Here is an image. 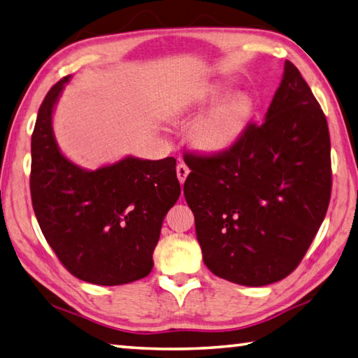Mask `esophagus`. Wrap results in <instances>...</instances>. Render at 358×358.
I'll list each match as a JSON object with an SVG mask.
<instances>
[{"label":"esophagus","mask_w":358,"mask_h":358,"mask_svg":"<svg viewBox=\"0 0 358 358\" xmlns=\"http://www.w3.org/2000/svg\"><path fill=\"white\" fill-rule=\"evenodd\" d=\"M176 173H178V179L180 184H184L190 170H188V166L184 164V162H180V164H178V166H176Z\"/></svg>","instance_id":"obj_1"}]
</instances>
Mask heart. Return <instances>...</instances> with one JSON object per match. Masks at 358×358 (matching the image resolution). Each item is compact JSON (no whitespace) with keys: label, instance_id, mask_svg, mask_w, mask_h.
Listing matches in <instances>:
<instances>
[{"label":"heart","instance_id":"1","mask_svg":"<svg viewBox=\"0 0 358 358\" xmlns=\"http://www.w3.org/2000/svg\"><path fill=\"white\" fill-rule=\"evenodd\" d=\"M229 95L231 92L218 84L208 87L202 95L201 104L218 106L207 112L193 127L192 137L199 150L206 152H222L231 150L240 140L251 113V103L245 95H235L227 100L225 98Z\"/></svg>","mask_w":358,"mask_h":358}]
</instances>
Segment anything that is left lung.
<instances>
[{
    "label": "left lung",
    "mask_w": 358,
    "mask_h": 358,
    "mask_svg": "<svg viewBox=\"0 0 358 358\" xmlns=\"http://www.w3.org/2000/svg\"><path fill=\"white\" fill-rule=\"evenodd\" d=\"M184 160L207 268L245 287L287 278L312 245L332 188L327 120L299 70L287 60L265 121L249 124L227 152Z\"/></svg>",
    "instance_id": "8db88e82"
}]
</instances>
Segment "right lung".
<instances>
[{"label": "right lung", "instance_id": "add662e5", "mask_svg": "<svg viewBox=\"0 0 358 358\" xmlns=\"http://www.w3.org/2000/svg\"><path fill=\"white\" fill-rule=\"evenodd\" d=\"M70 79H60L38 109L31 138L34 212L73 275L106 287L129 284L151 273L162 222L179 199L176 159L126 156L87 170L65 157L52 115Z\"/></svg>", "mask_w": 358, "mask_h": 358}]
</instances>
